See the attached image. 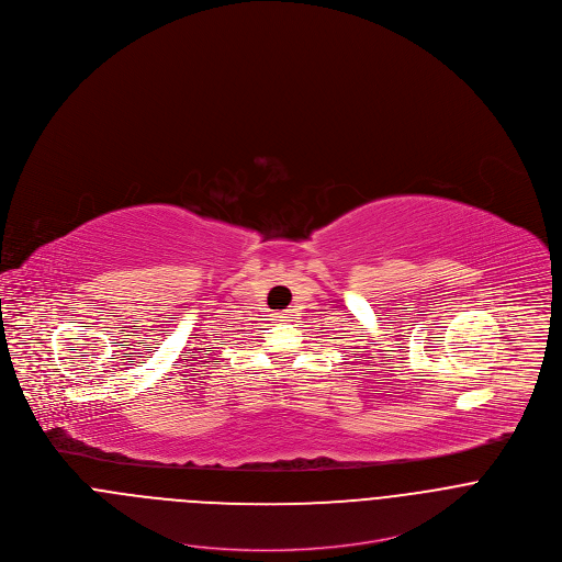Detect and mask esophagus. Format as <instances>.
Returning <instances> with one entry per match:
<instances>
[{
    "instance_id": "1",
    "label": "esophagus",
    "mask_w": 562,
    "mask_h": 562,
    "mask_svg": "<svg viewBox=\"0 0 562 562\" xmlns=\"http://www.w3.org/2000/svg\"><path fill=\"white\" fill-rule=\"evenodd\" d=\"M290 314H292V312H281L277 318H281V321H288V318H290Z\"/></svg>"
}]
</instances>
